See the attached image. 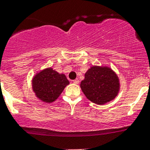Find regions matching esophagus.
I'll use <instances>...</instances> for the list:
<instances>
[{"mask_svg": "<svg viewBox=\"0 0 150 150\" xmlns=\"http://www.w3.org/2000/svg\"><path fill=\"white\" fill-rule=\"evenodd\" d=\"M73 83H75V84H78L79 83V81L78 79H74V80H73Z\"/></svg>", "mask_w": 150, "mask_h": 150, "instance_id": "1", "label": "esophagus"}]
</instances>
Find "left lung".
Returning a JSON list of instances; mask_svg holds the SVG:
<instances>
[{"mask_svg":"<svg viewBox=\"0 0 150 150\" xmlns=\"http://www.w3.org/2000/svg\"><path fill=\"white\" fill-rule=\"evenodd\" d=\"M80 87L88 100L95 104H104L117 95L120 83L110 68L93 66L86 73Z\"/></svg>","mask_w":150,"mask_h":150,"instance_id":"8db88e82","label":"left lung"}]
</instances>
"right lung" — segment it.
Here are the masks:
<instances>
[{
    "instance_id": "1",
    "label": "right lung",
    "mask_w": 150,
    "mask_h": 150,
    "mask_svg": "<svg viewBox=\"0 0 150 150\" xmlns=\"http://www.w3.org/2000/svg\"><path fill=\"white\" fill-rule=\"evenodd\" d=\"M32 84L33 90L38 98L46 103H51L59 98L69 81L64 74L48 68L37 74Z\"/></svg>"
}]
</instances>
